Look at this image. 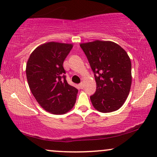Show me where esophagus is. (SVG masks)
Returning <instances> with one entry per match:
<instances>
[{
    "label": "esophagus",
    "mask_w": 157,
    "mask_h": 157,
    "mask_svg": "<svg viewBox=\"0 0 157 157\" xmlns=\"http://www.w3.org/2000/svg\"><path fill=\"white\" fill-rule=\"evenodd\" d=\"M79 86H80V88L82 89V88H83V87H84V83L83 82H81V83L79 85Z\"/></svg>",
    "instance_id": "obj_1"
}]
</instances>
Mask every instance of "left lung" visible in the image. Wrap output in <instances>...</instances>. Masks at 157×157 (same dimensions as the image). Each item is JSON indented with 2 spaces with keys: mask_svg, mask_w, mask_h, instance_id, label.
<instances>
[{
  "mask_svg": "<svg viewBox=\"0 0 157 157\" xmlns=\"http://www.w3.org/2000/svg\"><path fill=\"white\" fill-rule=\"evenodd\" d=\"M94 73L97 90L90 99L101 113L118 110L125 102L132 85L131 60L125 50L109 41L80 44Z\"/></svg>",
  "mask_w": 157,
  "mask_h": 157,
  "instance_id": "obj_1",
  "label": "left lung"
}]
</instances>
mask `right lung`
<instances>
[{
  "mask_svg": "<svg viewBox=\"0 0 157 157\" xmlns=\"http://www.w3.org/2000/svg\"><path fill=\"white\" fill-rule=\"evenodd\" d=\"M72 44L50 41L39 45L28 58V86L43 109L55 115L69 112L76 101L78 90L68 84L63 64Z\"/></svg>",
  "mask_w": 157,
  "mask_h": 157,
  "instance_id": "right-lung-1",
  "label": "right lung"
}]
</instances>
